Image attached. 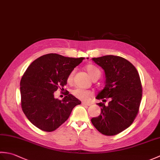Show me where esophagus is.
<instances>
[{
	"label": "esophagus",
	"mask_w": 160,
	"mask_h": 160,
	"mask_svg": "<svg viewBox=\"0 0 160 160\" xmlns=\"http://www.w3.org/2000/svg\"><path fill=\"white\" fill-rule=\"evenodd\" d=\"M82 104L84 105V106H90V105H91L90 103H87V102H82Z\"/></svg>",
	"instance_id": "esophagus-1"
}]
</instances>
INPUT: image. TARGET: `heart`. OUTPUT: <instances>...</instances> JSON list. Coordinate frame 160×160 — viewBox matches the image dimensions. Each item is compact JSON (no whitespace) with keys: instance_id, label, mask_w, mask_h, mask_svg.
Listing matches in <instances>:
<instances>
[{"instance_id":"1","label":"heart","mask_w":160,"mask_h":160,"mask_svg":"<svg viewBox=\"0 0 160 160\" xmlns=\"http://www.w3.org/2000/svg\"><path fill=\"white\" fill-rule=\"evenodd\" d=\"M86 71L89 74V76L93 79L95 77H100V72L96 67H95L93 65H88L86 67ZM74 71H71L69 73V76L67 78V82L71 83L73 81ZM72 94L78 99L82 101H88L90 100V98L92 96V92L88 90H84L82 89H74L72 91Z\"/></svg>"}]
</instances>
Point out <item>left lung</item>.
<instances>
[{
  "label": "left lung",
  "instance_id": "left-lung-1",
  "mask_svg": "<svg viewBox=\"0 0 160 160\" xmlns=\"http://www.w3.org/2000/svg\"><path fill=\"white\" fill-rule=\"evenodd\" d=\"M92 60L102 68L106 78L104 88L96 98H110L111 101L107 106L97 104L101 113L91 122L103 135H117L130 127L137 116L142 96L140 78L136 68L124 58L108 55Z\"/></svg>",
  "mask_w": 160,
  "mask_h": 160
}]
</instances>
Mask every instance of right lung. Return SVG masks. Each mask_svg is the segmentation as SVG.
<instances>
[{
	"label": "right lung",
	"mask_w": 160,
	"mask_h": 160,
	"mask_svg": "<svg viewBox=\"0 0 160 160\" xmlns=\"http://www.w3.org/2000/svg\"><path fill=\"white\" fill-rule=\"evenodd\" d=\"M83 60L48 53L28 67L20 84L21 107L35 127L47 132L55 131L69 118L73 108L81 104L69 91L62 100L56 99L54 92L66 85L69 73Z\"/></svg>",
	"instance_id": "right-lung-1"
}]
</instances>
